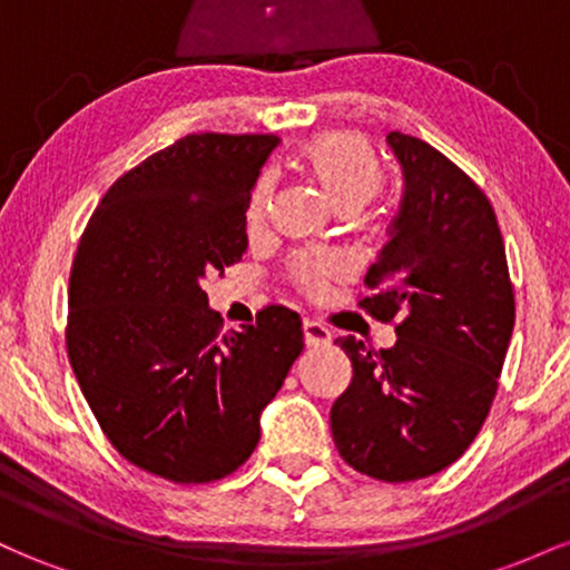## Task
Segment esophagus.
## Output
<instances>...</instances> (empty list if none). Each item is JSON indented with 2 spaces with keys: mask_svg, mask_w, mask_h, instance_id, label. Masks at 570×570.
<instances>
[{
  "mask_svg": "<svg viewBox=\"0 0 570 570\" xmlns=\"http://www.w3.org/2000/svg\"><path fill=\"white\" fill-rule=\"evenodd\" d=\"M303 340H305V345H326V343H332V332L318 322H305Z\"/></svg>",
  "mask_w": 570,
  "mask_h": 570,
  "instance_id": "1",
  "label": "esophagus"
}]
</instances>
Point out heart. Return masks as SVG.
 <instances>
[{
	"label": "heart",
	"instance_id": "1",
	"mask_svg": "<svg viewBox=\"0 0 570 570\" xmlns=\"http://www.w3.org/2000/svg\"><path fill=\"white\" fill-rule=\"evenodd\" d=\"M299 166L318 181L322 193L330 198L337 212H358L381 193L383 187V163L372 144L364 136L351 130H332V134L313 136L303 144L297 155ZM271 179H263L254 187L248 217L259 219L271 200ZM332 265L318 263L305 273L307 281H318L330 276Z\"/></svg>",
	"mask_w": 570,
	"mask_h": 570
}]
</instances>
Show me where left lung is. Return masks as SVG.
Wrapping results in <instances>:
<instances>
[{
	"instance_id": "1",
	"label": "left lung",
	"mask_w": 570,
	"mask_h": 570,
	"mask_svg": "<svg viewBox=\"0 0 570 570\" xmlns=\"http://www.w3.org/2000/svg\"><path fill=\"white\" fill-rule=\"evenodd\" d=\"M404 198L364 297L396 343L351 358V385L332 404V440L356 472L383 482L423 480L466 453L493 404L514 330V292L493 206L455 163L391 130Z\"/></svg>"
}]
</instances>
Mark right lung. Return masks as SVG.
Returning <instances> with one entry per match:
<instances>
[{"label":"right lung","instance_id":"add662e5","mask_svg":"<svg viewBox=\"0 0 570 570\" xmlns=\"http://www.w3.org/2000/svg\"><path fill=\"white\" fill-rule=\"evenodd\" d=\"M278 136L189 134L115 181L69 276V362L96 421L163 480L233 474L303 351L299 313L271 305L219 335L203 278L246 252V208Z\"/></svg>","mask_w":570,"mask_h":570}]
</instances>
